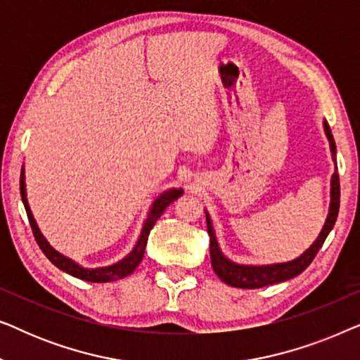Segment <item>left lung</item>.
<instances>
[{
	"label": "left lung",
	"instance_id": "1",
	"mask_svg": "<svg viewBox=\"0 0 360 360\" xmlns=\"http://www.w3.org/2000/svg\"><path fill=\"white\" fill-rule=\"evenodd\" d=\"M324 134H326L329 141V149H331V157L334 165H336V144H334V137L331 134V129H329V124L326 120L323 121ZM329 210H328V218L324 221L323 229L316 240L309 245V248L304 250L302 255H298L297 259L288 260V262H278V264H264V265H249V264H238L234 260L226 257V255L221 252V248L218 244V239H216L213 221H211V216L208 211L205 210L206 214V228H208L210 234V255H211V265H213L214 274L223 280L224 283L231 285V287L238 288H260L267 287V285L280 283L285 282V280H290L297 277L303 272L304 269L311 264L314 255L318 254V250L321 249L324 240H326L328 234L331 233L334 228V223H336L338 213H339V196H341V191H339V174H338V165L334 167V174L331 175V191H329Z\"/></svg>",
	"mask_w": 360,
	"mask_h": 360
}]
</instances>
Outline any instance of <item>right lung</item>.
Wrapping results in <instances>:
<instances>
[{"label":"right lung","mask_w":360,"mask_h":360,"mask_svg":"<svg viewBox=\"0 0 360 360\" xmlns=\"http://www.w3.org/2000/svg\"><path fill=\"white\" fill-rule=\"evenodd\" d=\"M19 185H21V198H22L24 208H26L29 223H31L34 238H36L39 248H41L42 252L46 254V257L51 260V262L56 265L57 269L63 270V272L68 274V275H72V277H77V278H80V280H85V282H93V283L112 282V280L124 278V277H127V275H131L132 272H134L137 265L141 264L142 257H144L147 239H149L150 229L154 228L155 221L160 218L162 213H164L165 208L172 203V201H175L176 198H180V196L184 195V190H181V188H169V190L162 191V193L157 196L154 201H152V205H150V208H149V213H147V218L144 219V224H142L139 238H137L134 248H132L131 252L127 254L126 257H122L121 260H117V262L111 264V265H106V267L88 269V267H83V265L75 262V260H73V259L67 257V255H63V254L58 252V250L53 249L52 245L49 244V240L44 238V234L41 233V229H39L36 219H34L32 211H31V208H29L27 193H26V175H24V167H22V170H21V181H19Z\"/></svg>","instance_id":"obj_1"}]
</instances>
